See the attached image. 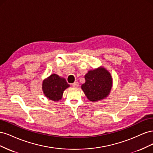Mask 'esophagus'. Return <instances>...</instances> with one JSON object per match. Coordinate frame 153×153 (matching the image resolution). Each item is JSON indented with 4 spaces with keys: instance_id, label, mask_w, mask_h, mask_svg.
Instances as JSON below:
<instances>
[{
    "instance_id": "esophagus-1",
    "label": "esophagus",
    "mask_w": 153,
    "mask_h": 153,
    "mask_svg": "<svg viewBox=\"0 0 153 153\" xmlns=\"http://www.w3.org/2000/svg\"><path fill=\"white\" fill-rule=\"evenodd\" d=\"M72 86L73 87H78V86H79V84H78V82H75L73 84H72Z\"/></svg>"
}]
</instances>
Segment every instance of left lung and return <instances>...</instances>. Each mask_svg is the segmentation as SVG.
<instances>
[{
  "mask_svg": "<svg viewBox=\"0 0 153 153\" xmlns=\"http://www.w3.org/2000/svg\"><path fill=\"white\" fill-rule=\"evenodd\" d=\"M85 79L81 88L88 100L95 102L108 96L112 87V78L105 68L100 67L89 71Z\"/></svg>",
  "mask_w": 153,
  "mask_h": 153,
  "instance_id": "1",
  "label": "left lung"
}]
</instances>
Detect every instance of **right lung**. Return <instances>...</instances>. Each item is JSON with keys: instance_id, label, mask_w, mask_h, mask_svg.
<instances>
[{"instance_id": "right-lung-1", "label": "right lung", "mask_w": 153, "mask_h": 153, "mask_svg": "<svg viewBox=\"0 0 153 153\" xmlns=\"http://www.w3.org/2000/svg\"><path fill=\"white\" fill-rule=\"evenodd\" d=\"M69 87L65 78L60 77L56 74H52L43 80L42 89L47 98L57 101L61 100L64 91Z\"/></svg>"}]
</instances>
